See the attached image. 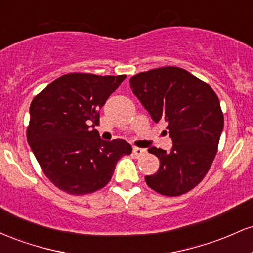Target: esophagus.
<instances>
[{"instance_id":"1","label":"esophagus","mask_w":253,"mask_h":253,"mask_svg":"<svg viewBox=\"0 0 253 253\" xmlns=\"http://www.w3.org/2000/svg\"><path fill=\"white\" fill-rule=\"evenodd\" d=\"M133 153H134L136 157H141L146 153V150L140 149V147H133Z\"/></svg>"}]
</instances>
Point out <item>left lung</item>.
Returning <instances> with one entry per match:
<instances>
[{"instance_id":"obj_1","label":"left lung","mask_w":253,"mask_h":253,"mask_svg":"<svg viewBox=\"0 0 253 253\" xmlns=\"http://www.w3.org/2000/svg\"><path fill=\"white\" fill-rule=\"evenodd\" d=\"M129 85L155 123L167 121L172 140L170 151L150 147L161 164L145 181L162 195L188 193L207 175L215 158L223 129L219 98L207 83L176 66L140 72L130 78Z\"/></svg>"}]
</instances>
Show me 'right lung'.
Here are the masks:
<instances>
[{
    "label": "right lung",
    "mask_w": 253,
    "mask_h": 253,
    "mask_svg": "<svg viewBox=\"0 0 253 253\" xmlns=\"http://www.w3.org/2000/svg\"><path fill=\"white\" fill-rule=\"evenodd\" d=\"M126 75L66 74L38 94L30 107L27 141L50 181L71 195L103 188L132 146L102 140L95 125L100 109Z\"/></svg>",
    "instance_id": "1"
}]
</instances>
